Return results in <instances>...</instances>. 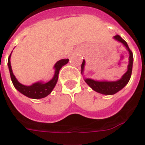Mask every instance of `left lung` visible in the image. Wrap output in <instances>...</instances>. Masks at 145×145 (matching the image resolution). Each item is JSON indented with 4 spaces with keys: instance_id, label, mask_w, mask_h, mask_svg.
I'll use <instances>...</instances> for the list:
<instances>
[{
    "instance_id": "1",
    "label": "left lung",
    "mask_w": 145,
    "mask_h": 145,
    "mask_svg": "<svg viewBox=\"0 0 145 145\" xmlns=\"http://www.w3.org/2000/svg\"><path fill=\"white\" fill-rule=\"evenodd\" d=\"M114 39L118 40L120 42L123 43L124 46H125L129 52V64L128 66V71L125 74L121 79L117 81H112V82H108V81H96L92 79H85V81L87 84L89 85L93 90L97 91V92L102 93V94L106 95H112L115 94L116 93L121 90L125 85L128 84V82L130 80V77L131 75V71H132V64H133V54L131 49L129 48L128 44L125 41L121 39L119 35H116L114 36ZM85 65V61L84 60L81 65V71L84 70V67Z\"/></svg>"
}]
</instances>
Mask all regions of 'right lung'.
<instances>
[{
    "mask_svg": "<svg viewBox=\"0 0 145 145\" xmlns=\"http://www.w3.org/2000/svg\"><path fill=\"white\" fill-rule=\"evenodd\" d=\"M10 55L8 58L7 65H8L10 74L11 80L13 82V84H14V87L16 88V90L20 91L21 93H23V94L26 96V97H29V98H33V99L44 98V97H47L52 91L53 88L55 87L56 83L58 81L59 71L61 68V67L66 65L68 62V61H69L68 59H61V60L58 61V62L55 64V76H54V77L50 81H48V82L46 83V84L39 82L31 85V86H25V85L21 84L20 83H19L18 80H16V78L15 77L14 74H13L10 65Z\"/></svg>",
    "mask_w": 145,
    "mask_h": 145,
    "instance_id": "right-lung-1",
    "label": "right lung"
}]
</instances>
